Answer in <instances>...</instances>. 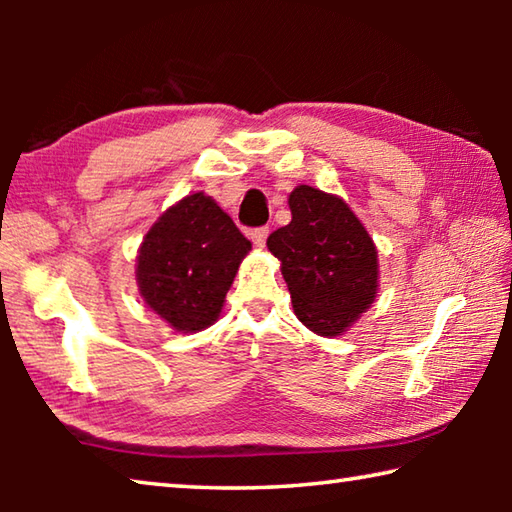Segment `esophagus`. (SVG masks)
<instances>
[{
	"label": "esophagus",
	"instance_id": "34e87169",
	"mask_svg": "<svg viewBox=\"0 0 512 512\" xmlns=\"http://www.w3.org/2000/svg\"><path fill=\"white\" fill-rule=\"evenodd\" d=\"M266 237H268V228H257L250 232V239H253V244L262 248L266 244Z\"/></svg>",
	"mask_w": 512,
	"mask_h": 512
}]
</instances>
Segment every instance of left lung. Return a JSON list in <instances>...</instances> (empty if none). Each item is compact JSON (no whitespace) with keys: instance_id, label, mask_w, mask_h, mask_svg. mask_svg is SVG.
<instances>
[{"instance_id":"left-lung-1","label":"left lung","mask_w":512,"mask_h":512,"mask_svg":"<svg viewBox=\"0 0 512 512\" xmlns=\"http://www.w3.org/2000/svg\"><path fill=\"white\" fill-rule=\"evenodd\" d=\"M291 223L266 246L282 262L293 311L318 336L343 334L377 298V248L348 203L309 185L289 194Z\"/></svg>"}]
</instances>
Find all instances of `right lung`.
<instances>
[{"label": "right lung", "mask_w": 512, "mask_h": 512, "mask_svg": "<svg viewBox=\"0 0 512 512\" xmlns=\"http://www.w3.org/2000/svg\"><path fill=\"white\" fill-rule=\"evenodd\" d=\"M250 248L212 196L189 194L151 225L137 250L140 296L176 332H201L219 318Z\"/></svg>", "instance_id": "obj_1"}]
</instances>
